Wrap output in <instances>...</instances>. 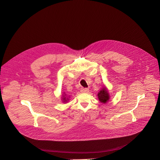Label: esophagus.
<instances>
[{"instance_id":"34e87169","label":"esophagus","mask_w":160,"mask_h":160,"mask_svg":"<svg viewBox=\"0 0 160 160\" xmlns=\"http://www.w3.org/2000/svg\"><path fill=\"white\" fill-rule=\"evenodd\" d=\"M80 91L82 93H87V92H88L89 90H88V88H82Z\"/></svg>"}]
</instances>
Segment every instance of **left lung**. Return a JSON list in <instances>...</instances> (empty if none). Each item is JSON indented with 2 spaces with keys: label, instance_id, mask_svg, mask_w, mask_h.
Segmentation results:
<instances>
[{
  "label": "left lung",
  "instance_id": "obj_1",
  "mask_svg": "<svg viewBox=\"0 0 160 160\" xmlns=\"http://www.w3.org/2000/svg\"><path fill=\"white\" fill-rule=\"evenodd\" d=\"M98 97L99 101L103 104H106L109 101L110 96L109 93V90L106 86L104 85V87L100 90V91L98 94Z\"/></svg>",
  "mask_w": 160,
  "mask_h": 160
}]
</instances>
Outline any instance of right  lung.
Listing matches in <instances>:
<instances>
[{"mask_svg":"<svg viewBox=\"0 0 160 160\" xmlns=\"http://www.w3.org/2000/svg\"><path fill=\"white\" fill-rule=\"evenodd\" d=\"M70 96L68 95L65 92H64L63 94L62 95V97H61L62 102H63V103L68 102V101H69V100H70Z\"/></svg>","mask_w":160,"mask_h":160,"instance_id":"add662e5","label":"right lung"}]
</instances>
